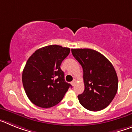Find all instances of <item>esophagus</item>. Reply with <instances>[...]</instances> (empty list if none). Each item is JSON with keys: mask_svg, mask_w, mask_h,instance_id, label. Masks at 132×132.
Segmentation results:
<instances>
[{"mask_svg": "<svg viewBox=\"0 0 132 132\" xmlns=\"http://www.w3.org/2000/svg\"><path fill=\"white\" fill-rule=\"evenodd\" d=\"M76 82H77L76 79H74V80H73V81L71 82V85H73V86H75V84H76Z\"/></svg>", "mask_w": 132, "mask_h": 132, "instance_id": "obj_1", "label": "esophagus"}]
</instances>
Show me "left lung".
<instances>
[{
  "instance_id": "8db88e82",
  "label": "left lung",
  "mask_w": 132,
  "mask_h": 132,
  "mask_svg": "<svg viewBox=\"0 0 132 132\" xmlns=\"http://www.w3.org/2000/svg\"><path fill=\"white\" fill-rule=\"evenodd\" d=\"M71 52L83 70L85 90L78 95L80 104L94 112L106 108L116 95L118 85L112 64L91 49H71Z\"/></svg>"
}]
</instances>
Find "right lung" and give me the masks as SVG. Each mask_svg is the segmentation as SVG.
<instances>
[{
    "mask_svg": "<svg viewBox=\"0 0 132 132\" xmlns=\"http://www.w3.org/2000/svg\"><path fill=\"white\" fill-rule=\"evenodd\" d=\"M70 49L57 45L38 49L27 61L22 83L27 96L41 108L54 106L62 100L71 85L66 82L60 66Z\"/></svg>",
    "mask_w": 132,
    "mask_h": 132,
    "instance_id": "add662e5",
    "label": "right lung"
}]
</instances>
